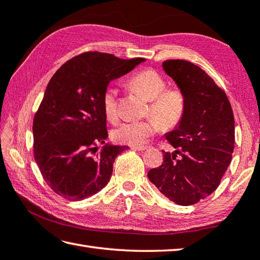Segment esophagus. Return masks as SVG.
<instances>
[{
  "label": "esophagus",
  "instance_id": "obj_1",
  "mask_svg": "<svg viewBox=\"0 0 260 260\" xmlns=\"http://www.w3.org/2000/svg\"><path fill=\"white\" fill-rule=\"evenodd\" d=\"M132 149L135 150V151H141V152H143V151H145V150L149 149V146H133V147H132Z\"/></svg>",
  "mask_w": 260,
  "mask_h": 260
}]
</instances>
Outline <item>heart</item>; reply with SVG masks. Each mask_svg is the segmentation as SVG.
<instances>
[{"label":"heart","instance_id":"obj_1","mask_svg":"<svg viewBox=\"0 0 260 260\" xmlns=\"http://www.w3.org/2000/svg\"><path fill=\"white\" fill-rule=\"evenodd\" d=\"M129 89L136 91L149 100L146 115L151 117L143 120H131L121 123L113 132L116 142L128 145H143L150 137L162 128L172 131L185 118L187 100L179 86H167V80L156 70L146 68L131 75L126 82ZM103 108L108 119L118 117V91L114 86H107L103 93Z\"/></svg>","mask_w":260,"mask_h":260}]
</instances>
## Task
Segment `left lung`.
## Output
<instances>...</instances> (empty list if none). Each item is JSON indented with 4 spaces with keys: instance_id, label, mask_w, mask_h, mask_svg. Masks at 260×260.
<instances>
[{
    "instance_id": "obj_1",
    "label": "left lung",
    "mask_w": 260,
    "mask_h": 260,
    "mask_svg": "<svg viewBox=\"0 0 260 260\" xmlns=\"http://www.w3.org/2000/svg\"><path fill=\"white\" fill-rule=\"evenodd\" d=\"M167 74L184 91L182 123L168 133L174 153L147 174L166 197L178 205L196 204L218 187L235 149V116L224 90L200 66L184 59L164 62Z\"/></svg>"
}]
</instances>
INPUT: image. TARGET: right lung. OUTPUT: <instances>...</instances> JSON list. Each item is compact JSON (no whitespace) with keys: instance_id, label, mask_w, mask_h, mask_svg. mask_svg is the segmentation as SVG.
Masks as SVG:
<instances>
[{"instance_id":"add662e5","label":"right lung","mask_w":260,"mask_h":260,"mask_svg":"<svg viewBox=\"0 0 260 260\" xmlns=\"http://www.w3.org/2000/svg\"><path fill=\"white\" fill-rule=\"evenodd\" d=\"M144 58L84 52L56 71L34 116V156L44 180L65 200L82 201L108 184L116 156L127 146H105L108 137L103 93L109 81Z\"/></svg>"}]
</instances>
